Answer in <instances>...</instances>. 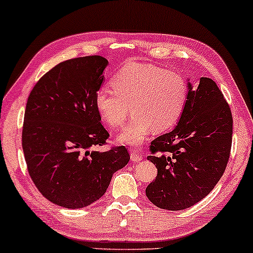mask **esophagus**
Returning a JSON list of instances; mask_svg holds the SVG:
<instances>
[{"label":"esophagus","instance_id":"obj_1","mask_svg":"<svg viewBox=\"0 0 253 253\" xmlns=\"http://www.w3.org/2000/svg\"><path fill=\"white\" fill-rule=\"evenodd\" d=\"M141 159H143V156H141L140 153L136 152L135 150H130V161L138 163V162H140Z\"/></svg>","mask_w":253,"mask_h":253}]
</instances>
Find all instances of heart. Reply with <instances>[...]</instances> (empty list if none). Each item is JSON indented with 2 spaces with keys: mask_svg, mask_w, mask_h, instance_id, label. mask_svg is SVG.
Segmentation results:
<instances>
[{
  "mask_svg": "<svg viewBox=\"0 0 253 253\" xmlns=\"http://www.w3.org/2000/svg\"><path fill=\"white\" fill-rule=\"evenodd\" d=\"M115 92L101 88L95 95V107L110 128H120L129 114L130 123L118 136L121 144L138 146L151 130L172 128L181 119L188 100L183 77L151 64L132 63L112 78Z\"/></svg>",
  "mask_w": 253,
  "mask_h": 253,
  "instance_id": "obj_1",
  "label": "heart"
}]
</instances>
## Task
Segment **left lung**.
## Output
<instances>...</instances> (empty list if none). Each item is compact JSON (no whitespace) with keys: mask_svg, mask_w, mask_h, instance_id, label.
I'll return each instance as SVG.
<instances>
[{"mask_svg":"<svg viewBox=\"0 0 253 253\" xmlns=\"http://www.w3.org/2000/svg\"><path fill=\"white\" fill-rule=\"evenodd\" d=\"M233 120L216 83L188 82V100L178 124L150 145L158 169L146 196L158 208L182 211L205 199L221 178L232 145Z\"/></svg>","mask_w":253,"mask_h":253,"instance_id":"left-lung-1","label":"left lung"}]
</instances>
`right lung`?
Masks as SVG:
<instances>
[{
    "label": "right lung",
    "mask_w": 253,
    "mask_h": 253,
    "mask_svg": "<svg viewBox=\"0 0 253 253\" xmlns=\"http://www.w3.org/2000/svg\"><path fill=\"white\" fill-rule=\"evenodd\" d=\"M108 60L88 56L65 60L32 89L25 110L22 149L32 181L48 201L71 210L97 201L113 173L129 161L125 146L100 152L108 132L95 95Z\"/></svg>",
    "instance_id": "add662e5"
}]
</instances>
